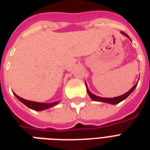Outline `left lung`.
Returning <instances> with one entry per match:
<instances>
[{
	"mask_svg": "<svg viewBox=\"0 0 150 150\" xmlns=\"http://www.w3.org/2000/svg\"><path fill=\"white\" fill-rule=\"evenodd\" d=\"M121 33H122L123 35H125L126 37L129 38L128 35L126 34V33H124L123 31H121ZM137 85H138V83L134 86L133 87L131 88V90H129L127 93H124V94L120 96V97H116V98H100V97H98V96L94 95L93 93H92L91 92H90V90H88V89H87V93H88V94L90 95V98H92L93 100H97V101H102V102L108 103V104H112V105H116V104H118V103H120V101H122V100H123L124 99H126V98H127V97H128V96L130 95V94H131L132 92H133L134 90V89L136 88Z\"/></svg>",
	"mask_w": 150,
	"mask_h": 150,
	"instance_id": "1",
	"label": "left lung"
}]
</instances>
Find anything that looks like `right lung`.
<instances>
[{
  "mask_svg": "<svg viewBox=\"0 0 150 150\" xmlns=\"http://www.w3.org/2000/svg\"><path fill=\"white\" fill-rule=\"evenodd\" d=\"M14 94L21 102H23L24 104L25 105H27L28 108H31V109H34V110L35 111H41L44 110V109H47V108H51V107L56 105H57V104L59 103V101H55V102L52 103L35 102V101H31V100H25L23 98H20V97H19L18 95H16V93H14Z\"/></svg>",
  "mask_w": 150,
  "mask_h": 150,
  "instance_id": "right-lung-1",
  "label": "right lung"
}]
</instances>
